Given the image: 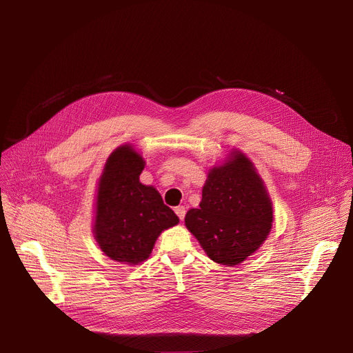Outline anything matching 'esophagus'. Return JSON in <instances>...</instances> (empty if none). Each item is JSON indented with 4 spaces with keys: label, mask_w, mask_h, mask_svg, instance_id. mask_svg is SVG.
<instances>
[{
    "label": "esophagus",
    "mask_w": 353,
    "mask_h": 353,
    "mask_svg": "<svg viewBox=\"0 0 353 353\" xmlns=\"http://www.w3.org/2000/svg\"><path fill=\"white\" fill-rule=\"evenodd\" d=\"M174 211H176L177 217L183 221V220H184V216H185V208H184L183 205H179V207H176V208H174Z\"/></svg>",
    "instance_id": "esophagus-1"
}]
</instances>
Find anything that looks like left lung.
Returning a JSON list of instances; mask_svg holds the SVG:
<instances>
[{
	"label": "left lung",
	"instance_id": "8db88e82",
	"mask_svg": "<svg viewBox=\"0 0 353 353\" xmlns=\"http://www.w3.org/2000/svg\"><path fill=\"white\" fill-rule=\"evenodd\" d=\"M185 227L211 260L237 265L267 239L272 204L252 163L239 152L208 173L199 208L187 211Z\"/></svg>",
	"mask_w": 353,
	"mask_h": 353
}]
</instances>
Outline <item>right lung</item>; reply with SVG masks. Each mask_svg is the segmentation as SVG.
<instances>
[{
	"mask_svg": "<svg viewBox=\"0 0 353 353\" xmlns=\"http://www.w3.org/2000/svg\"><path fill=\"white\" fill-rule=\"evenodd\" d=\"M143 168L142 156L122 146L109 156L98 187L95 237L122 264L145 261L160 232L179 223L154 187L139 181Z\"/></svg>",
	"mask_w": 353,
	"mask_h": 353,
	"instance_id": "add662e5",
	"label": "right lung"
}]
</instances>
